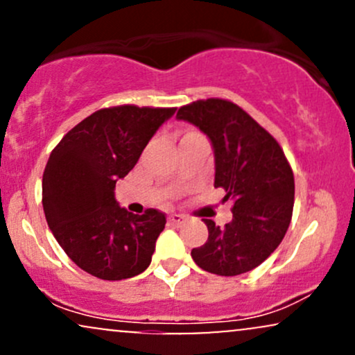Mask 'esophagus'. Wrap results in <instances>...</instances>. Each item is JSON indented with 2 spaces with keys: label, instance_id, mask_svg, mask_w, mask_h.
<instances>
[{
  "label": "esophagus",
  "instance_id": "esophagus-1",
  "mask_svg": "<svg viewBox=\"0 0 355 355\" xmlns=\"http://www.w3.org/2000/svg\"><path fill=\"white\" fill-rule=\"evenodd\" d=\"M183 222H185V217H183V215H180V214H173V215H170V217H168L170 225L178 227V225H182Z\"/></svg>",
  "mask_w": 355,
  "mask_h": 355
}]
</instances>
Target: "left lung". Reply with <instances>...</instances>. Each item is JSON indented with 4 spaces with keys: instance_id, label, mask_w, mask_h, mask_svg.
<instances>
[{
    "instance_id": "obj_1",
    "label": "left lung",
    "mask_w": 355,
    "mask_h": 355,
    "mask_svg": "<svg viewBox=\"0 0 355 355\" xmlns=\"http://www.w3.org/2000/svg\"><path fill=\"white\" fill-rule=\"evenodd\" d=\"M178 120L209 137L215 157V189L232 200L225 227L203 218L209 240L191 250L198 267L240 275L259 267L282 242L292 218L295 183L284 150L266 128L229 100H198L178 110Z\"/></svg>"
}]
</instances>
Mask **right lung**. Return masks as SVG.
I'll use <instances>...</instances> for the list:
<instances>
[{
  "label": "right lung",
  "mask_w": 355,
  "mask_h": 355,
  "mask_svg": "<svg viewBox=\"0 0 355 355\" xmlns=\"http://www.w3.org/2000/svg\"><path fill=\"white\" fill-rule=\"evenodd\" d=\"M175 108L121 105L80 121L50 155L43 173V210L56 242L81 270L123 280L146 270L165 214L121 209L115 185Z\"/></svg>",
  "instance_id": "obj_1"
}]
</instances>
